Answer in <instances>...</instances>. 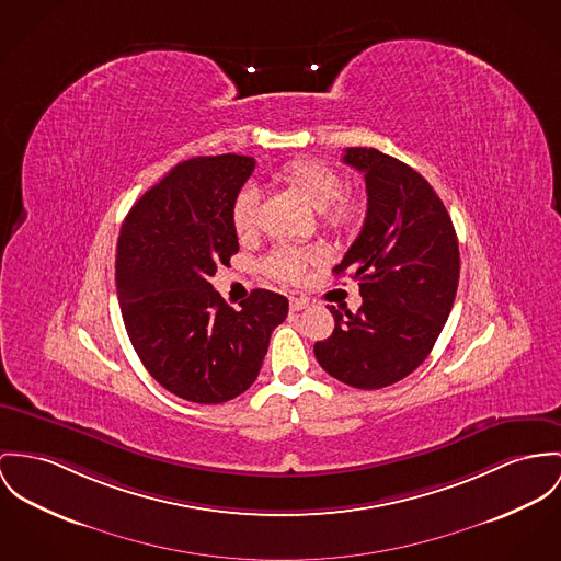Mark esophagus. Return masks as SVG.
I'll use <instances>...</instances> for the list:
<instances>
[{"label": "esophagus", "mask_w": 561, "mask_h": 561, "mask_svg": "<svg viewBox=\"0 0 561 561\" xmlns=\"http://www.w3.org/2000/svg\"><path fill=\"white\" fill-rule=\"evenodd\" d=\"M307 305H309V302L305 301V299L293 297V299H290V311H301Z\"/></svg>", "instance_id": "1"}]
</instances>
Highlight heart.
<instances>
[{"label":"heart","mask_w":561,"mask_h":561,"mask_svg":"<svg viewBox=\"0 0 561 561\" xmlns=\"http://www.w3.org/2000/svg\"><path fill=\"white\" fill-rule=\"evenodd\" d=\"M282 179L293 185L302 198L318 211H322L324 224L340 232H354L363 216L365 207L354 196L344 192L342 174L333 167L318 160H295L282 169ZM230 221L234 234L245 241L256 237L260 226V194L256 187H241L232 201ZM320 259L316 252H305L299 248H277L264 262V273L282 284L299 282L307 264Z\"/></svg>","instance_id":"heart-1"}]
</instances>
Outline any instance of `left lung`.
<instances>
[{
	"instance_id": "left-lung-1",
	"label": "left lung",
	"mask_w": 561,
	"mask_h": 561,
	"mask_svg": "<svg viewBox=\"0 0 561 561\" xmlns=\"http://www.w3.org/2000/svg\"><path fill=\"white\" fill-rule=\"evenodd\" d=\"M344 162L365 176L367 216L335 273L358 279L363 305L345 316L329 307L333 335L313 352L329 376L374 390L430 356L457 295L459 243L423 174L367 147H347Z\"/></svg>"
}]
</instances>
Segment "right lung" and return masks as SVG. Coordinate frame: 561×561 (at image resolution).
Instances as JSON below:
<instances>
[{
	"instance_id": "add662e5",
	"label": "right lung",
	"mask_w": 561,
	"mask_h": 561,
	"mask_svg": "<svg viewBox=\"0 0 561 561\" xmlns=\"http://www.w3.org/2000/svg\"><path fill=\"white\" fill-rule=\"evenodd\" d=\"M256 162L248 156L190 158L129 209L115 260L129 342L147 371L194 403H224L254 385L288 299L254 290L241 309L214 290L217 264L239 252L232 201Z\"/></svg>"
}]
</instances>
